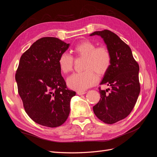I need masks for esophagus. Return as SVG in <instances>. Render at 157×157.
Returning a JSON list of instances; mask_svg holds the SVG:
<instances>
[{
    "label": "esophagus",
    "instance_id": "1",
    "mask_svg": "<svg viewBox=\"0 0 157 157\" xmlns=\"http://www.w3.org/2000/svg\"><path fill=\"white\" fill-rule=\"evenodd\" d=\"M84 94H86V92H81V91H78L77 92V94L78 95H83Z\"/></svg>",
    "mask_w": 157,
    "mask_h": 157
}]
</instances>
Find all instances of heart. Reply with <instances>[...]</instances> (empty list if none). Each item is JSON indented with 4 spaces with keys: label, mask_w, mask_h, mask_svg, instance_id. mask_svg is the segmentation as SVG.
Returning <instances> with one entry per match:
<instances>
[{
    "label": "heart",
    "mask_w": 157,
    "mask_h": 157,
    "mask_svg": "<svg viewBox=\"0 0 157 157\" xmlns=\"http://www.w3.org/2000/svg\"><path fill=\"white\" fill-rule=\"evenodd\" d=\"M73 52L77 58H84L82 72L76 73L67 78L68 86L78 91H84L97 82V75L105 74L111 65V54L105 46L96 47L94 42L86 40L76 45ZM74 59L67 53L61 54L58 65L61 72L73 70Z\"/></svg>",
    "instance_id": "b5f03b06"
}]
</instances>
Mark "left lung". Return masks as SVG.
Here are the masks:
<instances>
[{
  "mask_svg": "<svg viewBox=\"0 0 157 157\" xmlns=\"http://www.w3.org/2000/svg\"><path fill=\"white\" fill-rule=\"evenodd\" d=\"M90 35L101 36L111 54V65L100 83L111 88H99L101 98L93 110L99 120L112 124L127 117L136 105L140 92L139 65L129 46L115 33L105 29Z\"/></svg>",
  "mask_w": 157,
  "mask_h": 157,
  "instance_id": "left-lung-1",
  "label": "left lung"
}]
</instances>
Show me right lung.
<instances>
[{
  "label": "right lung",
  "instance_id": "right-lung-1",
  "mask_svg": "<svg viewBox=\"0 0 157 157\" xmlns=\"http://www.w3.org/2000/svg\"><path fill=\"white\" fill-rule=\"evenodd\" d=\"M69 47L58 38L42 37L22 54L16 73L18 94L27 114L36 123L56 128L70 113L76 92L69 90L58 65Z\"/></svg>",
  "mask_w": 157,
  "mask_h": 157
}]
</instances>
